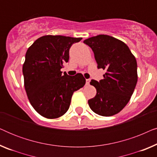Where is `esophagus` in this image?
I'll use <instances>...</instances> for the list:
<instances>
[{
    "label": "esophagus",
    "instance_id": "obj_1",
    "mask_svg": "<svg viewBox=\"0 0 157 157\" xmlns=\"http://www.w3.org/2000/svg\"><path fill=\"white\" fill-rule=\"evenodd\" d=\"M86 85H89V83H90V81H91V79L90 78H89V79H86Z\"/></svg>",
    "mask_w": 157,
    "mask_h": 157
}]
</instances>
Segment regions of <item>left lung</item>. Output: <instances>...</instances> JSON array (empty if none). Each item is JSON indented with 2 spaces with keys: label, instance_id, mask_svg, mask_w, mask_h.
<instances>
[{
  "label": "left lung",
  "instance_id": "obj_1",
  "mask_svg": "<svg viewBox=\"0 0 157 157\" xmlns=\"http://www.w3.org/2000/svg\"><path fill=\"white\" fill-rule=\"evenodd\" d=\"M91 47L98 68L106 70L99 82L91 80L96 95L88 101L94 112L111 117L120 112L129 101L138 75L136 58L127 45L108 35H98L83 40Z\"/></svg>",
  "mask_w": 157,
  "mask_h": 157
}]
</instances>
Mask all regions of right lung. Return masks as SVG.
Segmentation results:
<instances>
[{"instance_id": "right-lung-1", "label": "right lung", "mask_w": 157, "mask_h": 157, "mask_svg": "<svg viewBox=\"0 0 157 157\" xmlns=\"http://www.w3.org/2000/svg\"><path fill=\"white\" fill-rule=\"evenodd\" d=\"M82 38L44 36L28 48L23 65L24 86L33 109L47 119L63 116L74 91L86 83L81 74L70 76L61 69L69 59V48Z\"/></svg>"}]
</instances>
